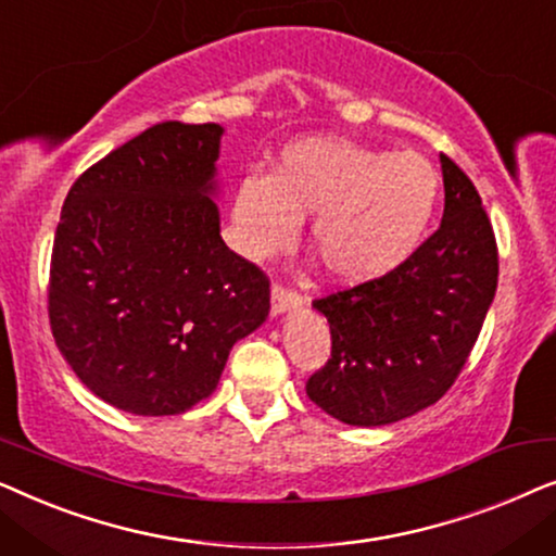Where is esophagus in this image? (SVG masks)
<instances>
[{
    "mask_svg": "<svg viewBox=\"0 0 556 556\" xmlns=\"http://www.w3.org/2000/svg\"><path fill=\"white\" fill-rule=\"evenodd\" d=\"M270 303H273V314L280 316V314H286V311L299 308L303 299L295 291H291V288L276 283L270 291Z\"/></svg>",
    "mask_w": 556,
    "mask_h": 556,
    "instance_id": "34e87169",
    "label": "esophagus"
}]
</instances>
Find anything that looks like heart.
<instances>
[{
    "instance_id": "b5f03b06",
    "label": "heart",
    "mask_w": 556,
    "mask_h": 556,
    "mask_svg": "<svg viewBox=\"0 0 556 556\" xmlns=\"http://www.w3.org/2000/svg\"><path fill=\"white\" fill-rule=\"evenodd\" d=\"M440 174L417 151L371 149L339 136L288 143L268 177L248 174L230 204L235 248L250 261L283 253L311 215L308 242L329 276L362 286L390 276L420 242Z\"/></svg>"
}]
</instances>
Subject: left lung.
<instances>
[{
    "label": "left lung",
    "mask_w": 556,
    "mask_h": 556,
    "mask_svg": "<svg viewBox=\"0 0 556 556\" xmlns=\"http://www.w3.org/2000/svg\"><path fill=\"white\" fill-rule=\"evenodd\" d=\"M443 223L390 276L314 301L331 329V359L306 394L356 428L435 405L460 375L498 283V250L481 197L440 154Z\"/></svg>",
    "instance_id": "obj_1"
}]
</instances>
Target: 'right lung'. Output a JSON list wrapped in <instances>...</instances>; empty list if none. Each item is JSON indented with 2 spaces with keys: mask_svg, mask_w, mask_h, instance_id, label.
<instances>
[{
  "mask_svg": "<svg viewBox=\"0 0 556 556\" xmlns=\"http://www.w3.org/2000/svg\"><path fill=\"white\" fill-rule=\"evenodd\" d=\"M219 124L166 121L83 172L50 263V326L96 397L131 415L192 409L270 311L261 268L219 235Z\"/></svg>",
  "mask_w": 556,
  "mask_h": 556,
  "instance_id": "right-lung-1",
  "label": "right lung"
}]
</instances>
